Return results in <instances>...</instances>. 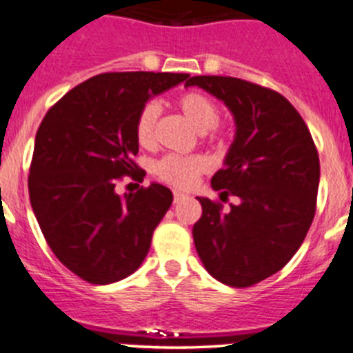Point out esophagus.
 <instances>
[{
    "label": "esophagus",
    "mask_w": 353,
    "mask_h": 353,
    "mask_svg": "<svg viewBox=\"0 0 353 353\" xmlns=\"http://www.w3.org/2000/svg\"><path fill=\"white\" fill-rule=\"evenodd\" d=\"M183 199H186V195H184V193L174 192V203H179Z\"/></svg>",
    "instance_id": "34e87169"
}]
</instances>
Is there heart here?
I'll use <instances>...</instances> for the list:
<instances>
[{
    "mask_svg": "<svg viewBox=\"0 0 353 353\" xmlns=\"http://www.w3.org/2000/svg\"><path fill=\"white\" fill-rule=\"evenodd\" d=\"M177 110L183 113L193 127L199 132L205 134V136H212L217 130V118H219V111H217L216 102L209 97V95L202 94V92H186V94L179 95L176 101ZM158 118V106L154 102H148L141 108L137 113L136 125H134V132H136V139L141 146L148 148L153 144L154 141V125H157ZM207 160L200 154H192V157H177V154H167L161 160L157 161L154 165V174L160 181L170 184L176 188H190L196 181L200 174L207 170Z\"/></svg>",
    "mask_w": 353,
    "mask_h": 353,
    "instance_id": "b5f03b06",
    "label": "heart"
}]
</instances>
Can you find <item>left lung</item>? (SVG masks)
I'll use <instances>...</instances> for the list:
<instances>
[{"label":"left lung","instance_id":"obj_1","mask_svg":"<svg viewBox=\"0 0 353 353\" xmlns=\"http://www.w3.org/2000/svg\"><path fill=\"white\" fill-rule=\"evenodd\" d=\"M225 102L235 120V139L225 167L212 176L221 200L200 199L202 217L193 242L207 272L232 288H249L284 268L305 240L315 216L321 163L310 130L279 92L232 77H193Z\"/></svg>","mask_w":353,"mask_h":353}]
</instances>
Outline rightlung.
Wrapping results in <instances>:
<instances>
[{"label":"right lung","mask_w":353,"mask_h":353,"mask_svg":"<svg viewBox=\"0 0 353 353\" xmlns=\"http://www.w3.org/2000/svg\"><path fill=\"white\" fill-rule=\"evenodd\" d=\"M188 77L97 74L54 104L36 132L31 207L52 252L90 284H113L136 272L172 203V192L161 184L118 195L117 181L146 174L134 163L141 108Z\"/></svg>","instance_id":"obj_1"}]
</instances>
